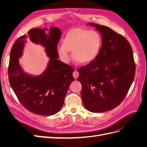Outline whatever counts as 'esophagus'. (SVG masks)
Here are the masks:
<instances>
[{
    "mask_svg": "<svg viewBox=\"0 0 147 147\" xmlns=\"http://www.w3.org/2000/svg\"><path fill=\"white\" fill-rule=\"evenodd\" d=\"M78 75H79L78 72H77V70H75L74 72V73H73V76H74V77L75 78H77L78 77Z\"/></svg>",
    "mask_w": 147,
    "mask_h": 147,
    "instance_id": "esophagus-1",
    "label": "esophagus"
}]
</instances>
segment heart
I'll return each instance as SVG.
<instances>
[{
  "label": "heart",
  "instance_id": "b5f03b06",
  "mask_svg": "<svg viewBox=\"0 0 147 147\" xmlns=\"http://www.w3.org/2000/svg\"><path fill=\"white\" fill-rule=\"evenodd\" d=\"M63 45L56 48L57 54L64 62L70 59L69 51L74 59L80 64H86L94 61L99 55L102 38L95 30L77 28L69 30L63 38Z\"/></svg>",
  "mask_w": 147,
  "mask_h": 147
}]
</instances>
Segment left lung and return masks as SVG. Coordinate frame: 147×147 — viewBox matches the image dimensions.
<instances>
[{
  "label": "left lung",
  "instance_id": "8db88e82",
  "mask_svg": "<svg viewBox=\"0 0 147 147\" xmlns=\"http://www.w3.org/2000/svg\"><path fill=\"white\" fill-rule=\"evenodd\" d=\"M94 26L102 37L96 58L78 69L83 105L94 113L117 107L126 97L135 77L136 64L130 43L123 35L105 26Z\"/></svg>",
  "mask_w": 147,
  "mask_h": 147
}]
</instances>
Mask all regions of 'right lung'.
<instances>
[{"mask_svg": "<svg viewBox=\"0 0 147 147\" xmlns=\"http://www.w3.org/2000/svg\"><path fill=\"white\" fill-rule=\"evenodd\" d=\"M61 36V30L56 27L33 28L27 35L18 38L11 48L8 72L9 83L21 104L33 113L49 116L58 112L74 80V69L57 59L56 48ZM28 38L45 47L50 57L47 69L38 76L26 73L19 64Z\"/></svg>", "mask_w": 147, "mask_h": 147, "instance_id": "obj_1", "label": "right lung"}]
</instances>
